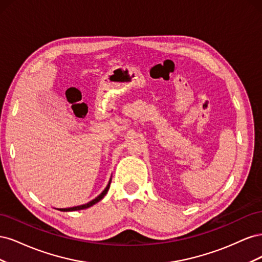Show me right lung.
I'll return each instance as SVG.
<instances>
[{
	"mask_svg": "<svg viewBox=\"0 0 262 262\" xmlns=\"http://www.w3.org/2000/svg\"><path fill=\"white\" fill-rule=\"evenodd\" d=\"M110 182H112V178H110L107 187L104 189V191H102L98 196L95 198V199H93L92 201H90L89 203H85V204H82V205H77V207H73V208L58 209V210H60V211H62V212H70V211H78V210H84V209H87V208H91L92 205H94V204H96L97 202H99V201L102 199V198H104V196L106 195V193L108 192V190H109V187H110Z\"/></svg>",
	"mask_w": 262,
	"mask_h": 262,
	"instance_id": "obj_1",
	"label": "right lung"
}]
</instances>
